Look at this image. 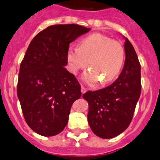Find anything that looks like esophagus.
<instances>
[{
    "mask_svg": "<svg viewBox=\"0 0 160 160\" xmlns=\"http://www.w3.org/2000/svg\"><path fill=\"white\" fill-rule=\"evenodd\" d=\"M86 92H87V89L85 88L84 87H81V93L83 94V93H85Z\"/></svg>",
    "mask_w": 160,
    "mask_h": 160,
    "instance_id": "esophagus-1",
    "label": "esophagus"
}]
</instances>
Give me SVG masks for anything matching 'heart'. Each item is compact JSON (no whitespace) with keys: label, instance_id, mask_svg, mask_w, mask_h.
Wrapping results in <instances>:
<instances>
[{"label":"heart","instance_id":"1","mask_svg":"<svg viewBox=\"0 0 160 160\" xmlns=\"http://www.w3.org/2000/svg\"><path fill=\"white\" fill-rule=\"evenodd\" d=\"M66 58L68 69L72 74L83 69L88 62L90 69L82 77L85 83L92 85L101 81L106 84L120 73L125 61V50L119 42L100 33H93L79 42L78 49H68Z\"/></svg>","mask_w":160,"mask_h":160}]
</instances>
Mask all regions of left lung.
I'll return each mask as SVG.
<instances>
[{
    "label": "left lung",
    "mask_w": 160,
    "mask_h": 160,
    "mask_svg": "<svg viewBox=\"0 0 160 160\" xmlns=\"http://www.w3.org/2000/svg\"><path fill=\"white\" fill-rule=\"evenodd\" d=\"M123 38L125 65L118 78L105 88L83 95L88 102V122L91 129L103 139L117 137L127 129L141 95V65L132 45Z\"/></svg>",
    "instance_id": "8db88e82"
}]
</instances>
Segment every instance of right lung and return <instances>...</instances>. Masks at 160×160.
I'll return each mask as SVG.
<instances>
[{
  "mask_svg": "<svg viewBox=\"0 0 160 160\" xmlns=\"http://www.w3.org/2000/svg\"><path fill=\"white\" fill-rule=\"evenodd\" d=\"M90 28L57 24L39 32L30 43L19 68L17 96L28 126L53 137L66 126L80 85L65 66L69 44Z\"/></svg>",
  "mask_w": 160,
  "mask_h": 160,
  "instance_id": "right-lung-1",
  "label": "right lung"
}]
</instances>
